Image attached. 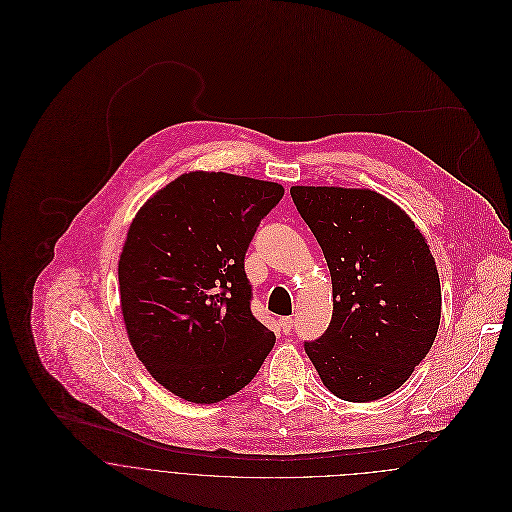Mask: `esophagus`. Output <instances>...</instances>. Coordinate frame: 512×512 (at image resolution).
<instances>
[{
	"label": "esophagus",
	"instance_id": "34e87169",
	"mask_svg": "<svg viewBox=\"0 0 512 512\" xmlns=\"http://www.w3.org/2000/svg\"><path fill=\"white\" fill-rule=\"evenodd\" d=\"M280 327H282V331L288 335V333H292L293 329V319L292 317H282L280 319Z\"/></svg>",
	"mask_w": 512,
	"mask_h": 512
}]
</instances>
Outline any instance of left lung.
Here are the masks:
<instances>
[{"mask_svg": "<svg viewBox=\"0 0 512 512\" xmlns=\"http://www.w3.org/2000/svg\"><path fill=\"white\" fill-rule=\"evenodd\" d=\"M333 284V317L305 353L341 400L400 388L438 335L441 288L428 240L398 205L370 189H290Z\"/></svg>", "mask_w": 512, "mask_h": 512, "instance_id": "left-lung-1", "label": "left lung"}]
</instances>
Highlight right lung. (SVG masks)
<instances>
[{"mask_svg":"<svg viewBox=\"0 0 512 512\" xmlns=\"http://www.w3.org/2000/svg\"><path fill=\"white\" fill-rule=\"evenodd\" d=\"M284 197L272 181L183 173L132 220L120 262V307L149 374L175 396L215 404L260 370L276 335L250 311L244 256Z\"/></svg>","mask_w":512,"mask_h":512,"instance_id":"obj_1","label":"right lung"}]
</instances>
